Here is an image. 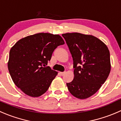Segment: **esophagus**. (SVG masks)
<instances>
[{
	"mask_svg": "<svg viewBox=\"0 0 121 121\" xmlns=\"http://www.w3.org/2000/svg\"><path fill=\"white\" fill-rule=\"evenodd\" d=\"M60 74L61 75V76H63V75H64V74H65V72H60Z\"/></svg>",
	"mask_w": 121,
	"mask_h": 121,
	"instance_id": "34e87169",
	"label": "esophagus"
}]
</instances>
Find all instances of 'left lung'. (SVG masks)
<instances>
[{"label":"left lung","instance_id":"obj_1","mask_svg":"<svg viewBox=\"0 0 121 121\" xmlns=\"http://www.w3.org/2000/svg\"><path fill=\"white\" fill-rule=\"evenodd\" d=\"M73 60L74 78L67 83L69 92L80 99L96 93L105 82L111 69L106 44L92 35L73 32L62 34Z\"/></svg>","mask_w":121,"mask_h":121}]
</instances>
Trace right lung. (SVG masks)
<instances>
[{"label":"right lung","mask_w":121,"mask_h":121,"mask_svg":"<svg viewBox=\"0 0 121 121\" xmlns=\"http://www.w3.org/2000/svg\"><path fill=\"white\" fill-rule=\"evenodd\" d=\"M63 44L60 35L50 33L36 34L19 39L10 49L8 63L15 85L31 97L45 93L58 74L45 66L55 49Z\"/></svg>","instance_id":"1"}]
</instances>
